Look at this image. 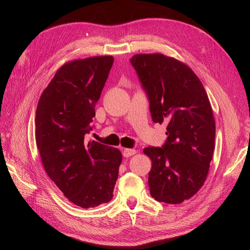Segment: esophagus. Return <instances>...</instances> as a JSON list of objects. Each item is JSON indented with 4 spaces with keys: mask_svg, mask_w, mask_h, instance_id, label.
Returning a JSON list of instances; mask_svg holds the SVG:
<instances>
[{
    "mask_svg": "<svg viewBox=\"0 0 250 250\" xmlns=\"http://www.w3.org/2000/svg\"><path fill=\"white\" fill-rule=\"evenodd\" d=\"M135 153H137V150H134V149H123L122 150V154L124 157H129L131 155H134Z\"/></svg>",
    "mask_w": 250,
    "mask_h": 250,
    "instance_id": "esophagus-1",
    "label": "esophagus"
}]
</instances>
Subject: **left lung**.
I'll use <instances>...</instances> for the list:
<instances>
[{"label": "left lung", "mask_w": 250, "mask_h": 250, "mask_svg": "<svg viewBox=\"0 0 250 250\" xmlns=\"http://www.w3.org/2000/svg\"><path fill=\"white\" fill-rule=\"evenodd\" d=\"M130 63L147 95L154 123H167L162 147H147L152 161V197L177 204L191 198L207 178L215 149L216 126L208 97L195 73L163 54H137Z\"/></svg>", "instance_id": "obj_1"}]
</instances>
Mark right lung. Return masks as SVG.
I'll list each match as a JSON object with an SVG mask.
<instances>
[{
  "label": "right lung",
  "mask_w": 250,
  "mask_h": 250,
  "mask_svg": "<svg viewBox=\"0 0 250 250\" xmlns=\"http://www.w3.org/2000/svg\"><path fill=\"white\" fill-rule=\"evenodd\" d=\"M113 63L96 56L65 63L42 92L36 108V145L43 168L65 197L89 208L111 200L122 154L86 142L95 106Z\"/></svg>",
  "instance_id": "right-lung-1"
}]
</instances>
